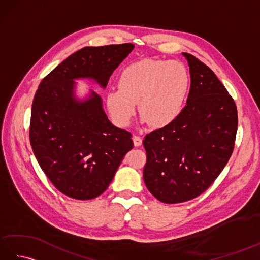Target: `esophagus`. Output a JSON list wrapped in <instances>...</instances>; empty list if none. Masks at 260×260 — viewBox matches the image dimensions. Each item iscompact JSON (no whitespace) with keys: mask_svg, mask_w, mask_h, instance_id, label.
<instances>
[{"mask_svg":"<svg viewBox=\"0 0 260 260\" xmlns=\"http://www.w3.org/2000/svg\"><path fill=\"white\" fill-rule=\"evenodd\" d=\"M133 142H134V145H135V146H141L143 140L141 139L140 136L134 135V136H133Z\"/></svg>","mask_w":260,"mask_h":260,"instance_id":"obj_1","label":"esophagus"}]
</instances>
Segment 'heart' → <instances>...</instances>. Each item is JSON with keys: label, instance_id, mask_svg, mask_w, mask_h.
Instances as JSON below:
<instances>
[{"label": "heart", "instance_id": "1", "mask_svg": "<svg viewBox=\"0 0 260 260\" xmlns=\"http://www.w3.org/2000/svg\"><path fill=\"white\" fill-rule=\"evenodd\" d=\"M191 78L183 63L143 59L127 66L118 78V88L106 95L113 123L125 128L133 121L136 103L143 123L162 128L178 119L189 95Z\"/></svg>", "mask_w": 260, "mask_h": 260}]
</instances>
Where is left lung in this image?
I'll use <instances>...</instances> for the list:
<instances>
[{"mask_svg":"<svg viewBox=\"0 0 260 260\" xmlns=\"http://www.w3.org/2000/svg\"><path fill=\"white\" fill-rule=\"evenodd\" d=\"M183 54L191 75L183 112L143 141L144 182L164 203L192 200L213 183L233 154L238 128L237 106L222 82L201 60Z\"/></svg>","mask_w":260,"mask_h":260,"instance_id":"1","label":"left lung"}]
</instances>
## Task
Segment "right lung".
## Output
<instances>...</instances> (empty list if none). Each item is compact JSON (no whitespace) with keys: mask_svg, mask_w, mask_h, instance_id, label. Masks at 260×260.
Returning a JSON list of instances; mask_svg holds the SVG:
<instances>
[{"mask_svg":"<svg viewBox=\"0 0 260 260\" xmlns=\"http://www.w3.org/2000/svg\"><path fill=\"white\" fill-rule=\"evenodd\" d=\"M133 49L132 43L85 47L39 85L31 109L30 143L40 168L64 196L77 200L101 196L134 146L129 132L108 120L97 93L82 103L73 95L76 78H93L106 87Z\"/></svg>","mask_w":260,"mask_h":260,"instance_id":"right-lung-1","label":"right lung"}]
</instances>
